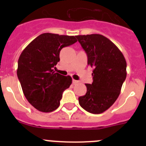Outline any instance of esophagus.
I'll use <instances>...</instances> for the list:
<instances>
[{
	"label": "esophagus",
	"mask_w": 146,
	"mask_h": 146,
	"mask_svg": "<svg viewBox=\"0 0 146 146\" xmlns=\"http://www.w3.org/2000/svg\"><path fill=\"white\" fill-rule=\"evenodd\" d=\"M78 82H80L78 80H72V83H73V84L74 85H75V84H77V83H78Z\"/></svg>",
	"instance_id": "esophagus-1"
}]
</instances>
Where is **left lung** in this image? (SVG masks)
<instances>
[{
    "label": "left lung",
    "mask_w": 146,
    "mask_h": 146,
    "mask_svg": "<svg viewBox=\"0 0 146 146\" xmlns=\"http://www.w3.org/2000/svg\"><path fill=\"white\" fill-rule=\"evenodd\" d=\"M94 68L93 82L86 84L87 92L79 104L88 113H104L116 101L126 77V62L114 43L101 34L76 36Z\"/></svg>",
    "instance_id": "left-lung-1"
}]
</instances>
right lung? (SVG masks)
<instances>
[{"label": "right lung", "mask_w": 146, "mask_h": 146, "mask_svg": "<svg viewBox=\"0 0 146 146\" xmlns=\"http://www.w3.org/2000/svg\"><path fill=\"white\" fill-rule=\"evenodd\" d=\"M77 42L74 36L45 33L25 47L18 60L17 74L23 94L38 110L50 113L60 105L62 94L72 84L70 76L55 72L63 47Z\"/></svg>", "instance_id": "right-lung-1"}]
</instances>
